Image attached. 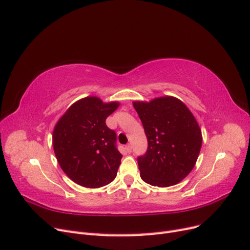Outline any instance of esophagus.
<instances>
[{
	"mask_svg": "<svg viewBox=\"0 0 250 250\" xmlns=\"http://www.w3.org/2000/svg\"><path fill=\"white\" fill-rule=\"evenodd\" d=\"M126 151L128 153H130L131 152V150H132V146H131V144H128V145H126Z\"/></svg>",
	"mask_w": 250,
	"mask_h": 250,
	"instance_id": "1",
	"label": "esophagus"
}]
</instances>
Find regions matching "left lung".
Here are the masks:
<instances>
[{
  "label": "left lung",
  "instance_id": "obj_1",
  "mask_svg": "<svg viewBox=\"0 0 250 250\" xmlns=\"http://www.w3.org/2000/svg\"><path fill=\"white\" fill-rule=\"evenodd\" d=\"M148 140L146 153L138 157L141 178L154 187H170L188 176L197 161L201 129L193 113L177 98L134 101Z\"/></svg>",
  "mask_w": 250,
  "mask_h": 250
}]
</instances>
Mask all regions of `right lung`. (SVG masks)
Returning <instances> with one entry per match:
<instances>
[{"label": "right lung", "mask_w": 250, "mask_h": 250, "mask_svg": "<svg viewBox=\"0 0 250 250\" xmlns=\"http://www.w3.org/2000/svg\"><path fill=\"white\" fill-rule=\"evenodd\" d=\"M119 102L86 97L71 105L53 130V148L62 171L74 183L100 188L116 178L122 154L117 134L105 123Z\"/></svg>", "instance_id": "add662e5"}]
</instances>
